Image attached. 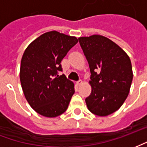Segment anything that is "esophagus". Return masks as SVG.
Segmentation results:
<instances>
[{
  "label": "esophagus",
  "mask_w": 147,
  "mask_h": 147,
  "mask_svg": "<svg viewBox=\"0 0 147 147\" xmlns=\"http://www.w3.org/2000/svg\"><path fill=\"white\" fill-rule=\"evenodd\" d=\"M76 84L78 86H80V85H82L83 84V81L82 80H79V81H77Z\"/></svg>",
  "instance_id": "1"
}]
</instances>
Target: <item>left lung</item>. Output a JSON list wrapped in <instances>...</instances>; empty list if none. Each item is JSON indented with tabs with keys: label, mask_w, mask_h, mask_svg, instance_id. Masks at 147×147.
Wrapping results in <instances>:
<instances>
[{
	"label": "left lung",
	"mask_w": 147,
	"mask_h": 147,
	"mask_svg": "<svg viewBox=\"0 0 147 147\" xmlns=\"http://www.w3.org/2000/svg\"><path fill=\"white\" fill-rule=\"evenodd\" d=\"M89 64L91 94L86 98L92 113L105 117L120 108L133 79L129 57L119 45L102 35L79 38Z\"/></svg>",
	"instance_id": "1"
}]
</instances>
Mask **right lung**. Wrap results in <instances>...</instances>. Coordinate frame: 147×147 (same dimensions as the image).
I'll list each match as a JSON object with an SVG mask.
<instances>
[{
    "instance_id": "1",
    "label": "right lung",
    "mask_w": 147,
    "mask_h": 147,
    "mask_svg": "<svg viewBox=\"0 0 147 147\" xmlns=\"http://www.w3.org/2000/svg\"><path fill=\"white\" fill-rule=\"evenodd\" d=\"M77 42L76 37L53 30L39 36L24 51L21 86L28 103L40 115L56 117L67 110L74 84L58 72L62 71L61 61Z\"/></svg>"
}]
</instances>
